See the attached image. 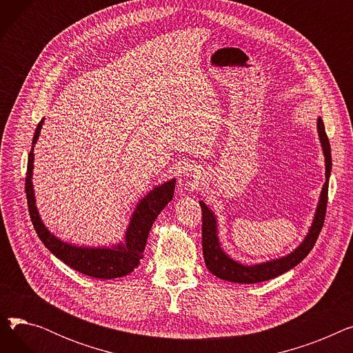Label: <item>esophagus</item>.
I'll return each mask as SVG.
<instances>
[{"label":"esophagus","mask_w":353,"mask_h":353,"mask_svg":"<svg viewBox=\"0 0 353 353\" xmlns=\"http://www.w3.org/2000/svg\"><path fill=\"white\" fill-rule=\"evenodd\" d=\"M183 179L184 180H190V181H197L200 177H199L197 170H194L193 167H186V169L183 170Z\"/></svg>","instance_id":"esophagus-1"}]
</instances>
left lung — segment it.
I'll return each instance as SVG.
<instances>
[{"mask_svg": "<svg viewBox=\"0 0 353 353\" xmlns=\"http://www.w3.org/2000/svg\"><path fill=\"white\" fill-rule=\"evenodd\" d=\"M318 136L322 145V152L325 157V183L322 186L319 200L314 210L310 228L303 237L299 246H296L290 253L270 259V261L246 265L236 261L232 256H229L220 243L219 237V220L216 213L206 205L205 201L199 200L201 206L203 214V225H201V246H203V256H205V263L208 269L221 281L234 282V283H259L265 282L273 277L279 276L296 265H299L303 259L309 254L316 243L318 236L325 221L326 214V205H327V189H329V177L332 172V156H330V144L329 139L325 132V125L321 117L316 120Z\"/></svg>", "mask_w": 353, "mask_h": 353, "instance_id": "left-lung-1", "label": "left lung"}]
</instances>
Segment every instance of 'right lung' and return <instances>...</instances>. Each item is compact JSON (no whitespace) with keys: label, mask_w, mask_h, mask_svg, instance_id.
<instances>
[{"label":"right lung","mask_w":353,"mask_h":353,"mask_svg":"<svg viewBox=\"0 0 353 353\" xmlns=\"http://www.w3.org/2000/svg\"><path fill=\"white\" fill-rule=\"evenodd\" d=\"M44 119L39 123L32 137L31 152L28 153V165L26 177V193L28 201L30 217L34 229L44 246L60 261L83 274L96 279H116L132 273L143 259L148 233L161 210L173 200L176 179L157 184L147 192L139 201L130 216L123 240L105 246H80L55 236L44 225L39 208L35 205V193L32 184L34 172V147L39 141Z\"/></svg>","instance_id":"1"}]
</instances>
